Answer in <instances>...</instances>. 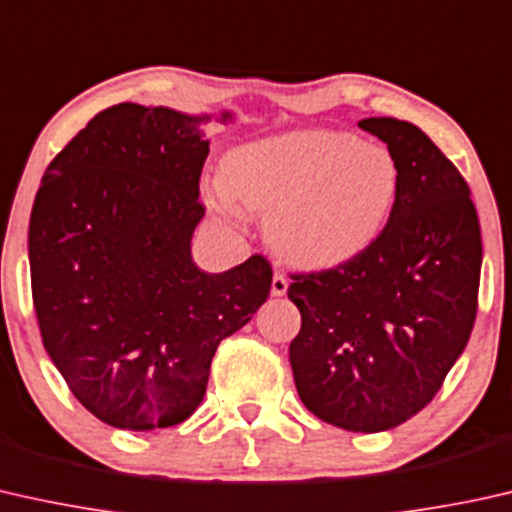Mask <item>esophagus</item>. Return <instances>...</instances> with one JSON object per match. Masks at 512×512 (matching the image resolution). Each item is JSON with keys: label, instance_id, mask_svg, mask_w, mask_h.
<instances>
[{"label": "esophagus", "instance_id": "34e87169", "mask_svg": "<svg viewBox=\"0 0 512 512\" xmlns=\"http://www.w3.org/2000/svg\"><path fill=\"white\" fill-rule=\"evenodd\" d=\"M286 291H288V279L281 272H274L270 293L274 295V298H281V295H286Z\"/></svg>", "mask_w": 512, "mask_h": 512}]
</instances>
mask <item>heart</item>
<instances>
[{"label": "heart", "mask_w": 512, "mask_h": 512, "mask_svg": "<svg viewBox=\"0 0 512 512\" xmlns=\"http://www.w3.org/2000/svg\"><path fill=\"white\" fill-rule=\"evenodd\" d=\"M399 194V173L383 145L351 133L298 129L233 147L205 203L228 228L265 212L263 233L281 261L330 270L379 240Z\"/></svg>", "instance_id": "obj_1"}]
</instances>
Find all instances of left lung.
<instances>
[{
	"instance_id": "left-lung-1",
	"label": "left lung",
	"mask_w": 512,
	"mask_h": 512,
	"mask_svg": "<svg viewBox=\"0 0 512 512\" xmlns=\"http://www.w3.org/2000/svg\"><path fill=\"white\" fill-rule=\"evenodd\" d=\"M399 173L392 214L365 254L295 274L302 325L288 348L302 404L348 432H385L432 402L478 309L483 242L469 184L416 124L358 122Z\"/></svg>"
}]
</instances>
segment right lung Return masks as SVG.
Listing matches in <instances>:
<instances>
[{
  "label": "right lung",
  "mask_w": 512,
  "mask_h": 512,
  "mask_svg": "<svg viewBox=\"0 0 512 512\" xmlns=\"http://www.w3.org/2000/svg\"><path fill=\"white\" fill-rule=\"evenodd\" d=\"M219 115L120 103L46 168L29 219V270L43 346L73 395L106 425L150 432L201 406L221 339L268 300L251 256L205 272L191 238L205 207L203 124Z\"/></svg>",
  "instance_id": "right-lung-1"
}]
</instances>
